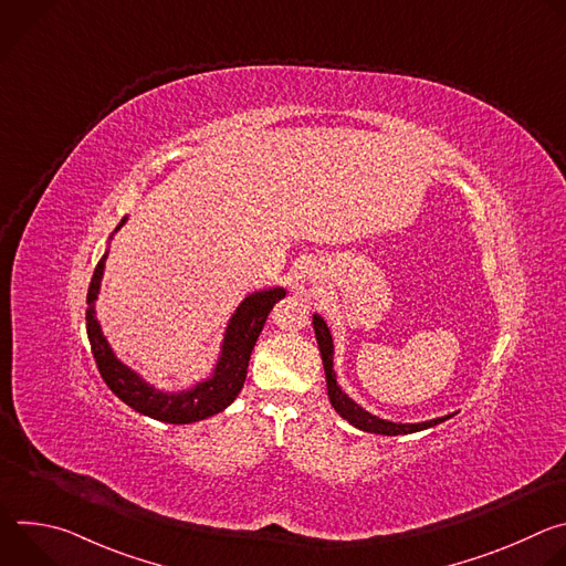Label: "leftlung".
Listing matches in <instances>:
<instances>
[{
  "mask_svg": "<svg viewBox=\"0 0 566 566\" xmlns=\"http://www.w3.org/2000/svg\"><path fill=\"white\" fill-rule=\"evenodd\" d=\"M313 332H315V340L319 347V356H322V365H325V376H327V394H329V402L334 406V410L354 428L363 430V432H371V434H385V437H398V434H412V432H421L428 428H434L443 421H448L454 415H446V417H437L430 421H421V423H394L387 419H380L371 412H367L363 406L343 391V387L338 385V376L334 369V338L332 332L327 327L325 317L319 313H313Z\"/></svg>",
  "mask_w": 566,
  "mask_h": 566,
  "instance_id": "left-lung-1",
  "label": "left lung"
}]
</instances>
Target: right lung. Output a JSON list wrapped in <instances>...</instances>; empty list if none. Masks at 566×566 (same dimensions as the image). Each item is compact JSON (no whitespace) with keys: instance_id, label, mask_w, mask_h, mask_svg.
I'll return each mask as SVG.
<instances>
[{"instance_id":"1","label":"right lung","mask_w":566,"mask_h":566,"mask_svg":"<svg viewBox=\"0 0 566 566\" xmlns=\"http://www.w3.org/2000/svg\"><path fill=\"white\" fill-rule=\"evenodd\" d=\"M125 221L127 217L120 219L112 237L125 226ZM107 255H109V247L94 271L90 293H87V336L92 343L96 365L107 387L138 415H145L149 419L164 421V423L186 426V423L203 421L212 415L223 412L237 398L241 387H244L253 347L264 329V322L273 304L286 295V289L280 284L266 286L249 293L239 302V306L228 319L223 340L219 345V356L212 369L208 371V376H203L201 380L184 389H172V391L158 389L156 385L147 382L136 369H132L116 356L96 317V300L101 293Z\"/></svg>"}]
</instances>
